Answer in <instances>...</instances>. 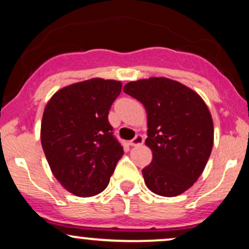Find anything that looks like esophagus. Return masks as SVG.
<instances>
[{"label":"esophagus","mask_w":249,"mask_h":249,"mask_svg":"<svg viewBox=\"0 0 249 249\" xmlns=\"http://www.w3.org/2000/svg\"><path fill=\"white\" fill-rule=\"evenodd\" d=\"M142 142H144V138H142V134H137L132 141L130 142V145L131 146H141V145H142Z\"/></svg>","instance_id":"esophagus-1"}]
</instances>
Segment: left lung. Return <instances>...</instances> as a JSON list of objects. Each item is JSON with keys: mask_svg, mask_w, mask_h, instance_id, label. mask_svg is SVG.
<instances>
[{"mask_svg": "<svg viewBox=\"0 0 249 249\" xmlns=\"http://www.w3.org/2000/svg\"><path fill=\"white\" fill-rule=\"evenodd\" d=\"M123 91L146 110L145 144L153 157L142 172L148 190L161 196L184 193L201 176L212 152L207 105L192 89L165 77L130 82Z\"/></svg>", "mask_w": 249, "mask_h": 249, "instance_id": "left-lung-1", "label": "left lung"}]
</instances>
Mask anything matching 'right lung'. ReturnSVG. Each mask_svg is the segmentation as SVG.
Segmentation results:
<instances>
[{
  "label": "right lung",
  "instance_id": "1",
  "mask_svg": "<svg viewBox=\"0 0 249 249\" xmlns=\"http://www.w3.org/2000/svg\"><path fill=\"white\" fill-rule=\"evenodd\" d=\"M122 82L92 78L62 88L50 98L41 142L55 178L77 196L103 192L124 154L107 116Z\"/></svg>",
  "mask_w": 249,
  "mask_h": 249
}]
</instances>
